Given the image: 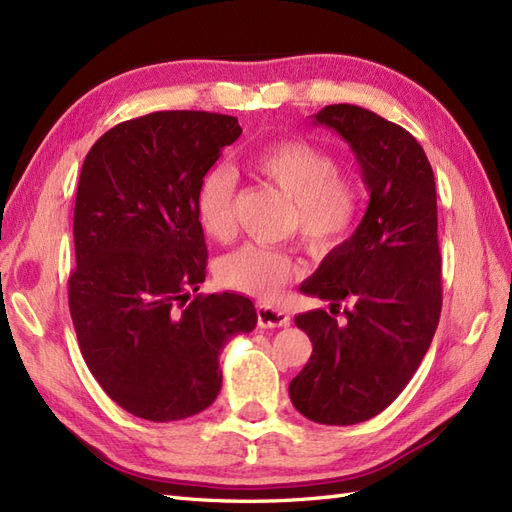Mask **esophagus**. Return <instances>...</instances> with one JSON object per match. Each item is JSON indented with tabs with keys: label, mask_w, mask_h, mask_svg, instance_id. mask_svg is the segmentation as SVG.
Instances as JSON below:
<instances>
[{
	"label": "esophagus",
	"mask_w": 512,
	"mask_h": 512,
	"mask_svg": "<svg viewBox=\"0 0 512 512\" xmlns=\"http://www.w3.org/2000/svg\"><path fill=\"white\" fill-rule=\"evenodd\" d=\"M256 312H258V325L265 327V329L288 327L290 325V316L284 310L267 306V303H260Z\"/></svg>",
	"instance_id": "obj_1"
}]
</instances>
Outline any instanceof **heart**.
Wrapping results in <instances>:
<instances>
[{
    "mask_svg": "<svg viewBox=\"0 0 512 512\" xmlns=\"http://www.w3.org/2000/svg\"><path fill=\"white\" fill-rule=\"evenodd\" d=\"M250 170L293 200L288 228L297 230L314 254H329L349 239L357 217V193L338 174V163L325 148L290 137L258 148ZM237 176L228 165H215L196 189V213L202 230L215 241H226L234 228ZM299 273V262L286 250L247 243L222 258L217 280L222 286L254 299H273Z\"/></svg>",
    "mask_w": 512,
    "mask_h": 512,
    "instance_id": "b5f03b06",
    "label": "heart"
}]
</instances>
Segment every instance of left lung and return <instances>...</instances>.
<instances>
[{
	"label": "left lung",
	"instance_id": "obj_1",
	"mask_svg": "<svg viewBox=\"0 0 512 512\" xmlns=\"http://www.w3.org/2000/svg\"><path fill=\"white\" fill-rule=\"evenodd\" d=\"M314 124L351 146L370 202L357 230L301 284V293L331 301V312L295 316L312 355L288 394L308 420L349 426L388 407L433 342L441 314L437 193L422 146L398 124L347 103L323 107ZM344 298L352 308L338 324Z\"/></svg>",
	"mask_w": 512,
	"mask_h": 512
}]
</instances>
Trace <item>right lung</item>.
<instances>
[{
    "instance_id": "right-lung-1",
    "label": "right lung",
    "mask_w": 512,
    "mask_h": 512,
    "mask_svg": "<svg viewBox=\"0 0 512 512\" xmlns=\"http://www.w3.org/2000/svg\"><path fill=\"white\" fill-rule=\"evenodd\" d=\"M241 133L234 116L155 112L101 135L81 168L68 308L94 379L137 418L204 411L222 349L256 327L252 299L191 297L209 258L196 189Z\"/></svg>"
}]
</instances>
